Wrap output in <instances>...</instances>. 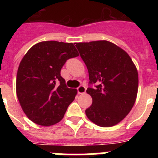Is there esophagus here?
<instances>
[{"label":"esophagus","instance_id":"esophagus-1","mask_svg":"<svg viewBox=\"0 0 158 158\" xmlns=\"http://www.w3.org/2000/svg\"><path fill=\"white\" fill-rule=\"evenodd\" d=\"M86 92V88L83 85H81L80 87L77 88V93L79 94H84V93H85Z\"/></svg>","mask_w":158,"mask_h":158}]
</instances>
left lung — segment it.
<instances>
[{"mask_svg":"<svg viewBox=\"0 0 158 158\" xmlns=\"http://www.w3.org/2000/svg\"><path fill=\"white\" fill-rule=\"evenodd\" d=\"M76 47L87 66L90 83L97 85L86 91L93 99L86 115L102 127L115 126L128 115L136 100V66L126 51L107 40L76 43Z\"/></svg>","mask_w":158,"mask_h":158,"instance_id":"8db88e82","label":"left lung"}]
</instances>
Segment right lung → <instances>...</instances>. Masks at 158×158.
<instances>
[{
  "label": "right lung",
  "mask_w": 158,
  "mask_h": 158,
  "mask_svg": "<svg viewBox=\"0 0 158 158\" xmlns=\"http://www.w3.org/2000/svg\"><path fill=\"white\" fill-rule=\"evenodd\" d=\"M78 55L73 43L58 41L38 43L25 54L17 70L16 91L30 120L48 127L63 118L77 90L66 87L60 72L67 59Z\"/></svg>",
  "instance_id": "obj_1"
}]
</instances>
